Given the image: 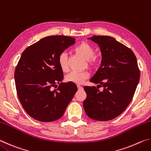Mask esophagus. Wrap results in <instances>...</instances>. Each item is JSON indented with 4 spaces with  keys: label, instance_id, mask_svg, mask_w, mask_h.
I'll return each instance as SVG.
<instances>
[{
    "label": "esophagus",
    "instance_id": "esophagus-1",
    "mask_svg": "<svg viewBox=\"0 0 151 151\" xmlns=\"http://www.w3.org/2000/svg\"><path fill=\"white\" fill-rule=\"evenodd\" d=\"M77 87L78 88V90H82V89H83V86L81 85H77Z\"/></svg>",
    "mask_w": 151,
    "mask_h": 151
}]
</instances>
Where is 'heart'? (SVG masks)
<instances>
[{"mask_svg": "<svg viewBox=\"0 0 151 151\" xmlns=\"http://www.w3.org/2000/svg\"><path fill=\"white\" fill-rule=\"evenodd\" d=\"M74 50L76 52H77L78 55H80L87 60L91 66L95 65V60L93 58L94 55V49L90 44L87 42H81L76 46ZM58 65L63 72L66 73L68 70V58L65 52H62L60 55L58 57ZM88 76L89 74L86 71H83V72L73 71L66 75V81L80 85V84H83L84 81L88 78Z\"/></svg>", "mask_w": 151, "mask_h": 151, "instance_id": "obj_1", "label": "heart"}]
</instances>
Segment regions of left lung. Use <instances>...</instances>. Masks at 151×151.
<instances>
[{"instance_id":"8db88e82","label":"left lung","mask_w":151,"mask_h":151,"mask_svg":"<svg viewBox=\"0 0 151 151\" xmlns=\"http://www.w3.org/2000/svg\"><path fill=\"white\" fill-rule=\"evenodd\" d=\"M101 48V66L90 80L103 87L84 86L83 106L87 116L107 121L119 116L131 103L140 78L137 58L131 48L109 36L89 38ZM98 88V87H97Z\"/></svg>"}]
</instances>
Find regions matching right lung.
<instances>
[{
	"mask_svg": "<svg viewBox=\"0 0 151 151\" xmlns=\"http://www.w3.org/2000/svg\"><path fill=\"white\" fill-rule=\"evenodd\" d=\"M75 43L73 37L49 36L22 53L14 71L15 85L22 107L35 120L52 122L60 119L77 91L75 83H61L63 72L58 65L60 55ZM57 83L59 87L52 91Z\"/></svg>",
	"mask_w": 151,
	"mask_h": 151,
	"instance_id": "add662e5",
	"label": "right lung"
}]
</instances>
